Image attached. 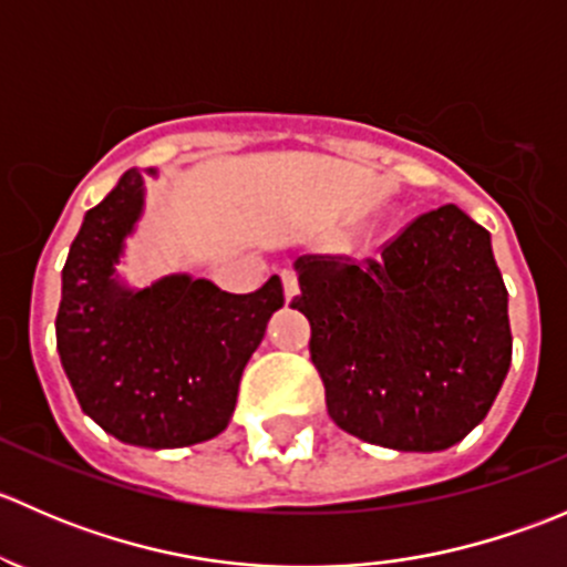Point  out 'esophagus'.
<instances>
[{"mask_svg": "<svg viewBox=\"0 0 567 567\" xmlns=\"http://www.w3.org/2000/svg\"><path fill=\"white\" fill-rule=\"evenodd\" d=\"M282 277V290H285V299L293 301L296 296H299V279H296L293 271H282L279 274Z\"/></svg>", "mask_w": 567, "mask_h": 567, "instance_id": "obj_1", "label": "esophagus"}]
</instances>
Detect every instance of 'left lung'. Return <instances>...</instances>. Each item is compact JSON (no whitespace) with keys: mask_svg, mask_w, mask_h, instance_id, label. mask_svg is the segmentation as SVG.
<instances>
[{"mask_svg":"<svg viewBox=\"0 0 567 567\" xmlns=\"http://www.w3.org/2000/svg\"><path fill=\"white\" fill-rule=\"evenodd\" d=\"M293 310L329 416L398 453H442L485 420L511 370L507 288L491 233L458 205L411 221L375 260L299 257Z\"/></svg>","mask_w":567,"mask_h":567,"instance_id":"1","label":"left lung"}]
</instances>
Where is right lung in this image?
Returning a JSON list of instances; mask_svg holds the SVG:
<instances>
[{"label":"right lung","mask_w":567,"mask_h":567,"mask_svg":"<svg viewBox=\"0 0 567 567\" xmlns=\"http://www.w3.org/2000/svg\"><path fill=\"white\" fill-rule=\"evenodd\" d=\"M145 177L158 169H128L84 214L62 268L56 351L82 411L109 436L173 450L230 425L244 368L285 293L279 277L233 296L186 271L128 285L120 268L145 214Z\"/></svg>","instance_id":"1"}]
</instances>
